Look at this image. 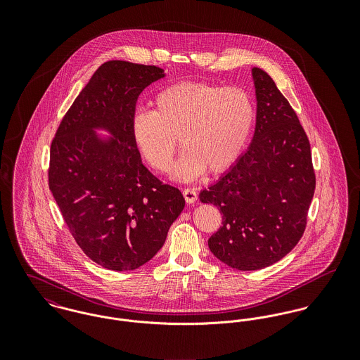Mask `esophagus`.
Returning a JSON list of instances; mask_svg holds the SVG:
<instances>
[{
    "mask_svg": "<svg viewBox=\"0 0 360 360\" xmlns=\"http://www.w3.org/2000/svg\"><path fill=\"white\" fill-rule=\"evenodd\" d=\"M183 195L187 204H194L197 200V191L194 188H184Z\"/></svg>",
    "mask_w": 360,
    "mask_h": 360,
    "instance_id": "esophagus-1",
    "label": "esophagus"
}]
</instances>
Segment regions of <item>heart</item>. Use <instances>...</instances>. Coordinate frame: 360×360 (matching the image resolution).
I'll list each match as a JSON object with an SVG mask.
<instances>
[{"mask_svg": "<svg viewBox=\"0 0 360 360\" xmlns=\"http://www.w3.org/2000/svg\"><path fill=\"white\" fill-rule=\"evenodd\" d=\"M254 122L255 105L244 89L181 82L155 96L154 112H134L130 133L140 154L158 172L170 167L179 137L184 151L172 176L190 181L205 170L229 169L244 151Z\"/></svg>", "mask_w": 360, "mask_h": 360, "instance_id": "b5f03b06", "label": "heart"}]
</instances>
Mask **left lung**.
I'll list each match as a JSON object with an SVG mask.
<instances>
[{"mask_svg":"<svg viewBox=\"0 0 360 360\" xmlns=\"http://www.w3.org/2000/svg\"><path fill=\"white\" fill-rule=\"evenodd\" d=\"M257 124L248 150L207 190L204 204L223 214L207 240L210 252L238 270H259L285 257L301 240L314 194L307 133L297 113L262 69H252Z\"/></svg>","mask_w":360,"mask_h":360,"instance_id":"8db88e82","label":"left lung"}]
</instances>
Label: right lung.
Masks as SVG:
<instances>
[{"label": "right lung", "mask_w": 360, "mask_h": 360, "mask_svg": "<svg viewBox=\"0 0 360 360\" xmlns=\"http://www.w3.org/2000/svg\"><path fill=\"white\" fill-rule=\"evenodd\" d=\"M162 77L165 70L153 65L105 62L52 140V195L77 245L108 270H134L151 260L186 205L180 190L143 165L130 133L139 96Z\"/></svg>", "instance_id": "obj_1"}]
</instances>
